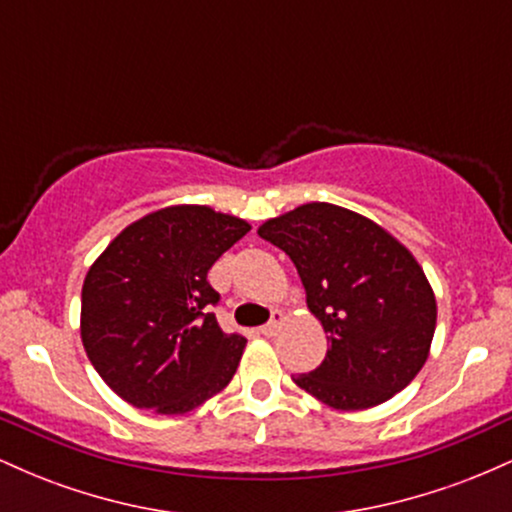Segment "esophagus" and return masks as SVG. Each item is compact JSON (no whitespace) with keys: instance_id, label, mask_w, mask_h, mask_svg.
<instances>
[{"instance_id":"1","label":"esophagus","mask_w":512,"mask_h":512,"mask_svg":"<svg viewBox=\"0 0 512 512\" xmlns=\"http://www.w3.org/2000/svg\"><path fill=\"white\" fill-rule=\"evenodd\" d=\"M281 322H284V313H279V310H276V313L272 315V320H269L267 325L260 327V332L264 334V337H272V334H276V330H279Z\"/></svg>"}]
</instances>
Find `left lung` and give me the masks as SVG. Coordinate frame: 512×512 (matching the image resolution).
Segmentation results:
<instances>
[{"label":"left lung","instance_id":"8db88e82","mask_svg":"<svg viewBox=\"0 0 512 512\" xmlns=\"http://www.w3.org/2000/svg\"><path fill=\"white\" fill-rule=\"evenodd\" d=\"M257 233L296 264L310 313L330 337L325 361L293 383L327 407L370 409L424 368L436 332V296L395 236L337 204L310 202Z\"/></svg>","mask_w":512,"mask_h":512}]
</instances>
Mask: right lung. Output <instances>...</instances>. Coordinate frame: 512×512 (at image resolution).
<instances>
[{"label": "right lung", "instance_id": "obj_1", "mask_svg": "<svg viewBox=\"0 0 512 512\" xmlns=\"http://www.w3.org/2000/svg\"><path fill=\"white\" fill-rule=\"evenodd\" d=\"M250 223L175 204L129 223L88 269L81 342L105 385L137 409L187 414L231 383L245 337L209 313L207 274Z\"/></svg>", "mask_w": 512, "mask_h": 512}]
</instances>
